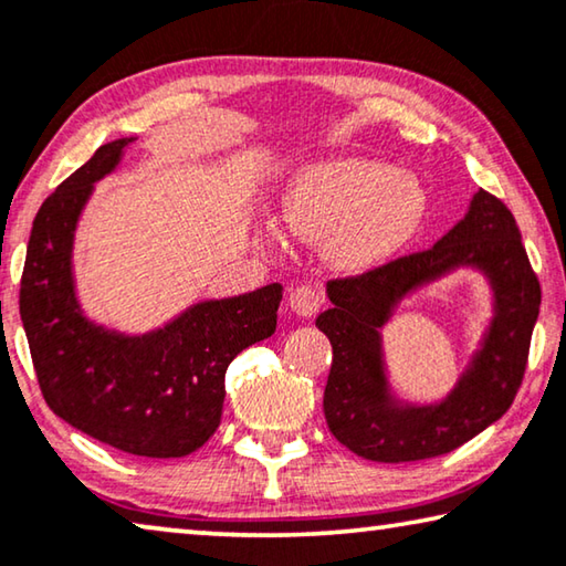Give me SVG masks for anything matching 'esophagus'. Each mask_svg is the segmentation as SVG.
Here are the masks:
<instances>
[{"instance_id": "esophagus-1", "label": "esophagus", "mask_w": 566, "mask_h": 566, "mask_svg": "<svg viewBox=\"0 0 566 566\" xmlns=\"http://www.w3.org/2000/svg\"><path fill=\"white\" fill-rule=\"evenodd\" d=\"M322 304H325V292H322L315 282H300L290 290V307L297 312L300 317L317 315Z\"/></svg>"}]
</instances>
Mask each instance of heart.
<instances>
[{"instance_id":"b5f03b06","label":"heart","mask_w":566,"mask_h":566,"mask_svg":"<svg viewBox=\"0 0 566 566\" xmlns=\"http://www.w3.org/2000/svg\"><path fill=\"white\" fill-rule=\"evenodd\" d=\"M426 213L418 178L378 160L339 158L294 178L282 221L294 237L325 241L343 266H370L406 244Z\"/></svg>"}]
</instances>
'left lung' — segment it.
Segmentation results:
<instances>
[{
  "label": "left lung",
  "instance_id": "obj_1",
  "mask_svg": "<svg viewBox=\"0 0 566 566\" xmlns=\"http://www.w3.org/2000/svg\"><path fill=\"white\" fill-rule=\"evenodd\" d=\"M459 263H476L497 290V319L454 396L436 409H390L384 400L379 333L389 307L412 285ZM335 307L317 327L332 345L325 385L329 433L349 451L378 463H410L446 455L499 420L522 388L542 286L522 244L514 213L479 188L461 223L436 247L390 259L363 274L329 280Z\"/></svg>",
  "mask_w": 566,
  "mask_h": 566
}]
</instances>
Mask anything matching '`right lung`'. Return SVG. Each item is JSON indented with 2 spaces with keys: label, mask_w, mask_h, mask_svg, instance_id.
Returning <instances> with one entry per match:
<instances>
[{
  "label": "right lung",
  "mask_w": 566,
  "mask_h": 566,
  "mask_svg": "<svg viewBox=\"0 0 566 566\" xmlns=\"http://www.w3.org/2000/svg\"><path fill=\"white\" fill-rule=\"evenodd\" d=\"M128 138L101 146L40 206L27 244L20 315L50 410L105 446L146 459H181L221 423L227 367L276 329L282 286L196 304L146 337L107 332L80 315L70 249L93 184Z\"/></svg>",
  "instance_id": "1"
}]
</instances>
